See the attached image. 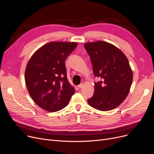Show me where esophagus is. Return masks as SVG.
Here are the masks:
<instances>
[{"label": "esophagus", "mask_w": 154, "mask_h": 154, "mask_svg": "<svg viewBox=\"0 0 154 154\" xmlns=\"http://www.w3.org/2000/svg\"><path fill=\"white\" fill-rule=\"evenodd\" d=\"M78 87L80 89V88H82L83 87V83H80L79 84L78 86Z\"/></svg>", "instance_id": "esophagus-1"}]
</instances>
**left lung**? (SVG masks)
Returning <instances> with one entry per match:
<instances>
[{
  "label": "left lung",
  "mask_w": 154,
  "mask_h": 154,
  "mask_svg": "<svg viewBox=\"0 0 154 154\" xmlns=\"http://www.w3.org/2000/svg\"><path fill=\"white\" fill-rule=\"evenodd\" d=\"M84 47L94 76L101 79L94 83V94L87 101L97 110H112L125 100L131 88L133 72L128 59L118 48L107 42L86 43Z\"/></svg>",
  "instance_id": "left-lung-1"
}]
</instances>
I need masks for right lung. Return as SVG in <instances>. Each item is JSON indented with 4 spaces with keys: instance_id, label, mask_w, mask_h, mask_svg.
Listing matches in <instances>:
<instances>
[{
    "instance_id": "right-lung-1",
    "label": "right lung",
    "mask_w": 154,
    "mask_h": 154,
    "mask_svg": "<svg viewBox=\"0 0 154 154\" xmlns=\"http://www.w3.org/2000/svg\"><path fill=\"white\" fill-rule=\"evenodd\" d=\"M77 45L75 42H50L39 48L27 64L25 83L29 95L48 112L64 108L75 93L67 80L65 61Z\"/></svg>"
}]
</instances>
